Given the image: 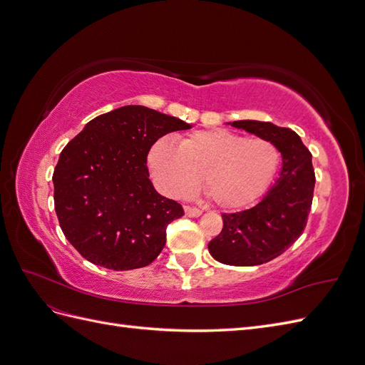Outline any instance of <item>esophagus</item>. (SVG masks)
<instances>
[{
    "label": "esophagus",
    "mask_w": 365,
    "mask_h": 365,
    "mask_svg": "<svg viewBox=\"0 0 365 365\" xmlns=\"http://www.w3.org/2000/svg\"><path fill=\"white\" fill-rule=\"evenodd\" d=\"M184 213H185L187 216H189V217H200V216L202 215V210L196 208V207L185 205V207H184Z\"/></svg>",
    "instance_id": "obj_1"
}]
</instances>
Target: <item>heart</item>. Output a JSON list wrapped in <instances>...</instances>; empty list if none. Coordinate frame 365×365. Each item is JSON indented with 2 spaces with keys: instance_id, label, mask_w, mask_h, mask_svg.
<instances>
[{
  "instance_id": "obj_1",
  "label": "heart",
  "mask_w": 365,
  "mask_h": 365,
  "mask_svg": "<svg viewBox=\"0 0 365 365\" xmlns=\"http://www.w3.org/2000/svg\"><path fill=\"white\" fill-rule=\"evenodd\" d=\"M280 152L262 137L245 138L225 129L196 130L178 146L168 138L153 143L148 165L158 189L170 197H190L202 184L222 208H239L267 189L277 172Z\"/></svg>"
}]
</instances>
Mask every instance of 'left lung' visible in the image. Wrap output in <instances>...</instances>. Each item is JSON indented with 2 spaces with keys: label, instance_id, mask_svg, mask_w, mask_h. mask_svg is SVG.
Returning a JSON list of instances; mask_svg holds the SVG:
<instances>
[{
  "label": "left lung",
  "instance_id": "1",
  "mask_svg": "<svg viewBox=\"0 0 365 365\" xmlns=\"http://www.w3.org/2000/svg\"><path fill=\"white\" fill-rule=\"evenodd\" d=\"M230 125L272 141L282 153L279 178L262 201L244 212L224 213L222 231L208 244L217 262L254 267L279 257L303 233L315 187L312 155L288 128L257 120H237Z\"/></svg>",
  "mask_w": 365,
  "mask_h": 365
}]
</instances>
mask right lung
Returning a JSON list of instances; mask_svg holds the SVG:
<instances>
[{"instance_id":"add662e5","label":"right lung","mask_w":365,"mask_h":365,"mask_svg":"<svg viewBox=\"0 0 365 365\" xmlns=\"http://www.w3.org/2000/svg\"><path fill=\"white\" fill-rule=\"evenodd\" d=\"M185 121L128 105L88 121L61 152L53 173L54 208L70 244L98 267H148L165 245V228L184 215L149 180L153 143Z\"/></svg>"}]
</instances>
